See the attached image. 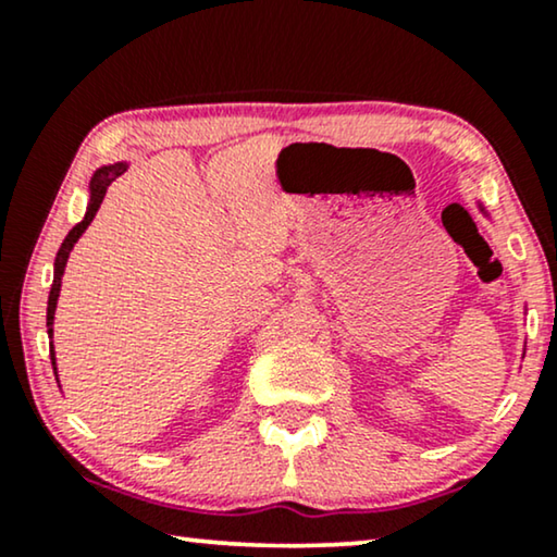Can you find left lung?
I'll list each match as a JSON object with an SVG mask.
<instances>
[{"label":"left lung","mask_w":557,"mask_h":557,"mask_svg":"<svg viewBox=\"0 0 557 557\" xmlns=\"http://www.w3.org/2000/svg\"><path fill=\"white\" fill-rule=\"evenodd\" d=\"M479 210H482V212H484V215H486V210L482 208V202H479Z\"/></svg>","instance_id":"obj_1"}]
</instances>
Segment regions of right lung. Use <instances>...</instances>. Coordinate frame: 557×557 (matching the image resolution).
Returning a JSON list of instances; mask_svg holds the SVG:
<instances>
[{"label":"right lung","mask_w":557,"mask_h":557,"mask_svg":"<svg viewBox=\"0 0 557 557\" xmlns=\"http://www.w3.org/2000/svg\"><path fill=\"white\" fill-rule=\"evenodd\" d=\"M128 170L126 162H116V164H103L98 166V170L94 172V177H90L88 182V208H86V215H83V220L78 225L73 227L71 233L65 235L63 246H60L58 256H55V269H52V286H50V296H48V337H52V324H55V309H58V296H60V286H63V273H65V263L67 258H71V250L75 243H78V238L83 233H86V227L90 225V220L96 218L98 208H101L103 202V195L106 189H109V185L116 177H121ZM50 360H52V370L55 368V349L50 347Z\"/></svg>","instance_id":"add662e5"}]
</instances>
